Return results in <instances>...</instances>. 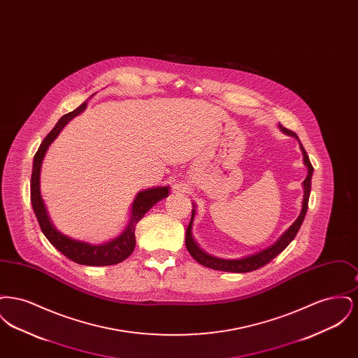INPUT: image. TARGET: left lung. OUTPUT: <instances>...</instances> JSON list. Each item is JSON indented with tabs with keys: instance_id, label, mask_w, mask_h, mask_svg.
I'll return each instance as SVG.
<instances>
[{
	"instance_id": "left-lung-1",
	"label": "left lung",
	"mask_w": 358,
	"mask_h": 358,
	"mask_svg": "<svg viewBox=\"0 0 358 358\" xmlns=\"http://www.w3.org/2000/svg\"><path fill=\"white\" fill-rule=\"evenodd\" d=\"M279 127L283 133L289 134L291 136H295L298 139V136L291 131L289 129H286L285 126H282L279 123ZM299 141V139H298ZM299 145H301V150L303 153V161H305V165L308 169L307 173L306 180L303 181V187H305V194H303V205H302V212L299 215V217L295 220V222L289 227V229L282 235V238H279L273 245L257 252L255 255L247 256L244 259H238V260H228V259H220V257H215V256L208 255L205 254L204 251L196 244V241L193 240L192 236V222H193V216H194V209L192 210V217H190V222L187 225V235H185V245H187V250L189 251V254L192 255V257L199 262L200 264H203L208 268H212V270H219V271H227V273H250V271H255L257 268L263 267L264 264H267L268 262H271L275 256L279 255L289 243L294 240V238L296 236L303 219L306 216L307 206H308V197H310V190H311V176H313V165L308 159V155H307L305 148L302 146L301 141H299Z\"/></svg>"
}]
</instances>
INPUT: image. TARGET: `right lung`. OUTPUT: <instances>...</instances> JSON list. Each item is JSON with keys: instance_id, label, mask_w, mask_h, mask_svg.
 Returning <instances> with one entry per match:
<instances>
[{"instance_id": "add662e5", "label": "right lung", "mask_w": 358, "mask_h": 358, "mask_svg": "<svg viewBox=\"0 0 358 358\" xmlns=\"http://www.w3.org/2000/svg\"><path fill=\"white\" fill-rule=\"evenodd\" d=\"M85 108V103L79 106L76 110L71 111L69 114L63 115L56 126L51 130V133L44 138L38 150L34 154V171L31 178V201L34 206V215L40 228L45 238L50 240L52 245L59 250L64 256H67L72 262L85 266H111L123 262L131 255L136 247V225L142 220L145 213L159 200L168 197L169 187H159L148 189L136 194V200L131 206V220L129 222L126 231L120 235V238L111 240L102 245H92L85 241L73 240L62 232H59L53 225L51 219L48 217L45 205L41 200L40 194V168L52 141L59 136L60 130L67 124L69 120H72L75 115L82 113Z\"/></svg>"}]
</instances>
